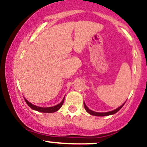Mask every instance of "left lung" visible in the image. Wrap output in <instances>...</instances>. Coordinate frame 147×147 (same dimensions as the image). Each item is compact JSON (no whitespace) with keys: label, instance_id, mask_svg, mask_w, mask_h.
<instances>
[{"label":"left lung","instance_id":"obj_1","mask_svg":"<svg viewBox=\"0 0 147 147\" xmlns=\"http://www.w3.org/2000/svg\"><path fill=\"white\" fill-rule=\"evenodd\" d=\"M125 102L123 103L122 105H121L120 107L117 108V109H114V110L113 111H110V112H93V111L91 110L90 109H88V107H87V106L86 105V104H85L84 102V108L85 109H86V111L88 113V114H90L91 115H93V116H97V117H105V116H109V115H112V114H115V113H117V112H119V110H120L121 109L122 107L124 105V104H125Z\"/></svg>","mask_w":147,"mask_h":147}]
</instances>
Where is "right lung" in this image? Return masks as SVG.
I'll list each match as a JSON object with an SVG mask.
<instances>
[{"label":"right lung","mask_w":147,"mask_h":147,"mask_svg":"<svg viewBox=\"0 0 147 147\" xmlns=\"http://www.w3.org/2000/svg\"><path fill=\"white\" fill-rule=\"evenodd\" d=\"M64 98H65V97L63 98V100L61 101L59 104H58L57 105L54 106V107H38V106L34 105H33L32 103L29 102L26 99V98H24V100H25L26 102L27 103V105H28L30 108H31V109H33V110H36V111H38V112H44V113H53V112H56V111H58L61 107V106L63 105V102H64Z\"/></svg>","instance_id":"obj_1"}]
</instances>
